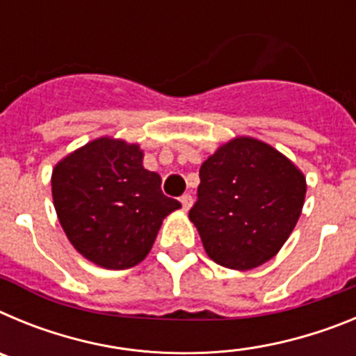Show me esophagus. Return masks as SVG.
Returning a JSON list of instances; mask_svg holds the SVG:
<instances>
[{"label":"esophagus","mask_w":356,"mask_h":356,"mask_svg":"<svg viewBox=\"0 0 356 356\" xmlns=\"http://www.w3.org/2000/svg\"><path fill=\"white\" fill-rule=\"evenodd\" d=\"M181 201V207H184V210H188L191 207H193V196L191 194H184V196L180 197Z\"/></svg>","instance_id":"obj_1"}]
</instances>
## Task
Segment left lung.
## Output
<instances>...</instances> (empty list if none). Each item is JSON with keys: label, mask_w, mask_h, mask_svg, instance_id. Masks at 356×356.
Returning a JSON list of instances; mask_svg holds the SVG:
<instances>
[{"label": "left lung", "mask_w": 356, "mask_h": 356, "mask_svg": "<svg viewBox=\"0 0 356 356\" xmlns=\"http://www.w3.org/2000/svg\"><path fill=\"white\" fill-rule=\"evenodd\" d=\"M200 180L188 217L210 259L241 271L278 253L300 219L307 193L300 169L251 137L219 147L201 165Z\"/></svg>", "instance_id": "8db88e82"}]
</instances>
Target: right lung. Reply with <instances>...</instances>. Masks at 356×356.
I'll return each mask as SVG.
<instances>
[{"label": "right lung", "mask_w": 356, "mask_h": 356, "mask_svg": "<svg viewBox=\"0 0 356 356\" xmlns=\"http://www.w3.org/2000/svg\"><path fill=\"white\" fill-rule=\"evenodd\" d=\"M160 184L137 144L103 137L56 163L53 203L72 246L119 271L146 259L163 217L181 207Z\"/></svg>", "instance_id": "obj_1"}]
</instances>
